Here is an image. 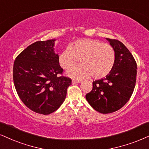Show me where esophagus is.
Wrapping results in <instances>:
<instances>
[{"mask_svg": "<svg viewBox=\"0 0 149 149\" xmlns=\"http://www.w3.org/2000/svg\"><path fill=\"white\" fill-rule=\"evenodd\" d=\"M80 81H77V80H72V84H79Z\"/></svg>", "mask_w": 149, "mask_h": 149, "instance_id": "34e87169", "label": "esophagus"}]
</instances>
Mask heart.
Returning <instances> with one entry per match:
<instances>
[{
  "label": "heart",
  "instance_id": "b5f03b06",
  "mask_svg": "<svg viewBox=\"0 0 149 149\" xmlns=\"http://www.w3.org/2000/svg\"><path fill=\"white\" fill-rule=\"evenodd\" d=\"M79 60L81 65L67 71L70 77L82 79L92 74L97 79L106 77L113 70L116 62V53L111 45L93 39L78 40L61 53L60 65L68 70L76 65Z\"/></svg>",
  "mask_w": 149,
  "mask_h": 149
}]
</instances>
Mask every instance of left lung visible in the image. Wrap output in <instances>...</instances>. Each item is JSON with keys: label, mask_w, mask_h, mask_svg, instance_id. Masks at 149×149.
<instances>
[{"label": "left lung", "mask_w": 149, "mask_h": 149, "mask_svg": "<svg viewBox=\"0 0 149 149\" xmlns=\"http://www.w3.org/2000/svg\"><path fill=\"white\" fill-rule=\"evenodd\" d=\"M116 53L113 70L105 78L93 82L86 98L95 111L103 114L118 111L128 102L135 86L137 63L125 45L118 40L106 38Z\"/></svg>", "instance_id": "8db88e82"}]
</instances>
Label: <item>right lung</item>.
I'll return each mask as SVG.
<instances>
[{
	"instance_id": "1",
	"label": "right lung",
	"mask_w": 149,
	"mask_h": 149,
	"mask_svg": "<svg viewBox=\"0 0 149 149\" xmlns=\"http://www.w3.org/2000/svg\"><path fill=\"white\" fill-rule=\"evenodd\" d=\"M55 39L31 44L16 58L13 79L23 104L32 111L49 115L65 100L71 79L59 76L63 70L54 52Z\"/></svg>"
}]
</instances>
